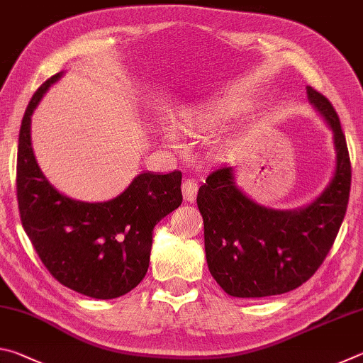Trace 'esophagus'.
Wrapping results in <instances>:
<instances>
[{
    "mask_svg": "<svg viewBox=\"0 0 363 363\" xmlns=\"http://www.w3.org/2000/svg\"><path fill=\"white\" fill-rule=\"evenodd\" d=\"M196 194H199V182L195 179H186L182 182V195L186 201H192L196 199Z\"/></svg>",
    "mask_w": 363,
    "mask_h": 363,
    "instance_id": "esophagus-1",
    "label": "esophagus"
}]
</instances>
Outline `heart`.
Segmentation results:
<instances>
[{
  "label": "heart",
  "instance_id": "heart-1",
  "mask_svg": "<svg viewBox=\"0 0 363 363\" xmlns=\"http://www.w3.org/2000/svg\"><path fill=\"white\" fill-rule=\"evenodd\" d=\"M243 106L233 99H216L210 102L199 104V106L184 108L176 125L181 131L187 134H196L206 128H211L219 123L227 121L243 112ZM168 140L171 145H177V139L174 134H168Z\"/></svg>",
  "mask_w": 363,
  "mask_h": 363
}]
</instances>
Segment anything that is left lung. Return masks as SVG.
I'll return each instance as SVG.
<instances>
[{"label": "left lung", "mask_w": 363, "mask_h": 363, "mask_svg": "<svg viewBox=\"0 0 363 363\" xmlns=\"http://www.w3.org/2000/svg\"><path fill=\"white\" fill-rule=\"evenodd\" d=\"M307 99L328 123L336 149L335 174L312 203L298 210L256 203L235 186L227 164L199 189L208 269L230 296H274L303 285L322 266L346 214L352 174L340 116L311 86Z\"/></svg>", "instance_id": "1"}]
</instances>
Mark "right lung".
Returning <instances> with one entry per match:
<instances>
[{"mask_svg": "<svg viewBox=\"0 0 363 363\" xmlns=\"http://www.w3.org/2000/svg\"><path fill=\"white\" fill-rule=\"evenodd\" d=\"M60 77L62 72L36 89L22 118L17 149L21 220L54 279L84 296L113 299L145 277L153 227L182 203V173H140L125 192L102 203L73 200L54 189L36 163L30 125L43 94Z\"/></svg>", "mask_w": 363, "mask_h": 363, "instance_id": "obj_1", "label": "right lung"}]
</instances>
